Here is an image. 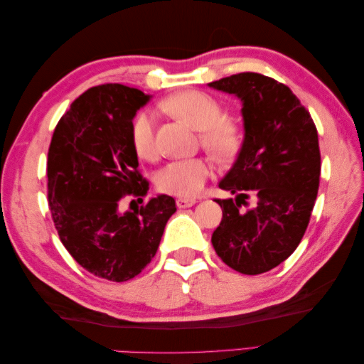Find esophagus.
<instances>
[{"instance_id": "1", "label": "esophagus", "mask_w": 364, "mask_h": 364, "mask_svg": "<svg viewBox=\"0 0 364 364\" xmlns=\"http://www.w3.org/2000/svg\"><path fill=\"white\" fill-rule=\"evenodd\" d=\"M197 203L196 198H178L176 200V206L180 208V210H184V208H191Z\"/></svg>"}]
</instances>
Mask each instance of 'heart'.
Instances as JSON below:
<instances>
[{"instance_id": "1", "label": "heart", "mask_w": 364, "mask_h": 364, "mask_svg": "<svg viewBox=\"0 0 364 364\" xmlns=\"http://www.w3.org/2000/svg\"><path fill=\"white\" fill-rule=\"evenodd\" d=\"M164 111L188 122L200 129L205 149L215 158L228 159L242 145V129L235 122L225 119L223 106L202 90H183L161 103ZM129 139L139 158L153 159L156 154L154 119L149 111L134 114L129 125ZM210 162L203 158L170 161L156 175V186L161 192L180 197L197 196L210 176Z\"/></svg>"}]
</instances>
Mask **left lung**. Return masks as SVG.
I'll use <instances>...</instances> for the list:
<instances>
[{
  "label": "left lung",
  "mask_w": 364,
  "mask_h": 364,
  "mask_svg": "<svg viewBox=\"0 0 364 364\" xmlns=\"http://www.w3.org/2000/svg\"><path fill=\"white\" fill-rule=\"evenodd\" d=\"M210 86L242 102L244 144L215 198L222 222L211 242L236 272L259 275L277 267L304 237L319 189L318 129L292 90L269 76L237 73Z\"/></svg>",
  "instance_id": "obj_1"
}]
</instances>
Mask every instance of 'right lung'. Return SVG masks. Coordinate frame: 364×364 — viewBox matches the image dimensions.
<instances>
[{"mask_svg":"<svg viewBox=\"0 0 364 364\" xmlns=\"http://www.w3.org/2000/svg\"><path fill=\"white\" fill-rule=\"evenodd\" d=\"M149 98L117 82L90 87L60 117L48 149V206L60 242L81 267L109 282L142 272L176 211L168 196L144 202L149 181L137 168L129 125ZM125 196L141 208L122 213Z\"/></svg>","mask_w":364,"mask_h":364,"instance_id":"add662e5","label":"right lung"}]
</instances>
